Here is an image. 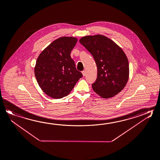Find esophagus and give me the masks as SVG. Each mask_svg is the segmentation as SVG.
Here are the masks:
<instances>
[{"instance_id":"esophagus-1","label":"esophagus","mask_w":160,"mask_h":160,"mask_svg":"<svg viewBox=\"0 0 160 160\" xmlns=\"http://www.w3.org/2000/svg\"><path fill=\"white\" fill-rule=\"evenodd\" d=\"M82 75H83L84 76H85V75H86V72H85V71H82Z\"/></svg>"}]
</instances>
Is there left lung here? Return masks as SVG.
<instances>
[{
	"instance_id": "1",
	"label": "left lung",
	"mask_w": 160,
	"mask_h": 160,
	"mask_svg": "<svg viewBox=\"0 0 160 160\" xmlns=\"http://www.w3.org/2000/svg\"><path fill=\"white\" fill-rule=\"evenodd\" d=\"M79 42L91 53L98 67V77L92 84L93 91L105 98L120 92L128 80L129 71L124 51L101 35L82 37Z\"/></svg>"
}]
</instances>
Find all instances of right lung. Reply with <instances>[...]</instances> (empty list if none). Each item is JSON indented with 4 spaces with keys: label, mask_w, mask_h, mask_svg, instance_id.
<instances>
[{
    "label": "right lung",
    "mask_w": 160,
    "mask_h": 160,
    "mask_svg": "<svg viewBox=\"0 0 160 160\" xmlns=\"http://www.w3.org/2000/svg\"><path fill=\"white\" fill-rule=\"evenodd\" d=\"M77 42L73 37L60 38L50 44L37 59L34 69L37 82L51 98L67 96L82 77L70 55Z\"/></svg>",
    "instance_id": "obj_1"
}]
</instances>
